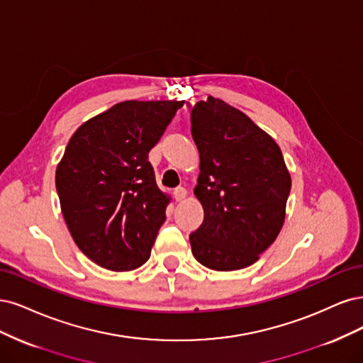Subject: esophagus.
Segmentation results:
<instances>
[{
    "label": "esophagus",
    "mask_w": 363,
    "mask_h": 363,
    "mask_svg": "<svg viewBox=\"0 0 363 363\" xmlns=\"http://www.w3.org/2000/svg\"><path fill=\"white\" fill-rule=\"evenodd\" d=\"M186 196V190L184 189V186H177V189L173 190V197H174V201H182V199Z\"/></svg>",
    "instance_id": "obj_1"
}]
</instances>
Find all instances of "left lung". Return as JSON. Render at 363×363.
<instances>
[{"instance_id": "obj_1", "label": "left lung", "mask_w": 363, "mask_h": 363, "mask_svg": "<svg viewBox=\"0 0 363 363\" xmlns=\"http://www.w3.org/2000/svg\"><path fill=\"white\" fill-rule=\"evenodd\" d=\"M201 155L194 189L203 221L190 233L194 258L217 272L258 261L284 226L291 177L282 150L250 118L209 96L191 110Z\"/></svg>"}]
</instances>
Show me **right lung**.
Wrapping results in <instances>:
<instances>
[{
  "instance_id": "right-lung-1",
  "label": "right lung",
  "mask_w": 363,
  "mask_h": 363,
  "mask_svg": "<svg viewBox=\"0 0 363 363\" xmlns=\"http://www.w3.org/2000/svg\"><path fill=\"white\" fill-rule=\"evenodd\" d=\"M181 101H125L81 125L57 166L69 232L89 259L130 272L150 256L169 197L149 162Z\"/></svg>"
}]
</instances>
